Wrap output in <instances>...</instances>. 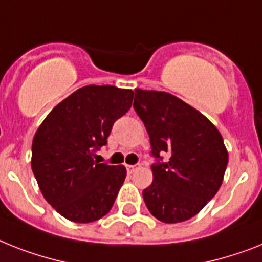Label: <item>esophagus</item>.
Wrapping results in <instances>:
<instances>
[{
  "label": "esophagus",
  "mask_w": 262,
  "mask_h": 262,
  "mask_svg": "<svg viewBox=\"0 0 262 262\" xmlns=\"http://www.w3.org/2000/svg\"><path fill=\"white\" fill-rule=\"evenodd\" d=\"M126 168H127V172H128V174H133V172L136 170V165H127Z\"/></svg>",
  "instance_id": "esophagus-1"
}]
</instances>
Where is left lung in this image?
I'll use <instances>...</instances> for the list:
<instances>
[{
    "label": "left lung",
    "mask_w": 262,
    "mask_h": 262,
    "mask_svg": "<svg viewBox=\"0 0 262 262\" xmlns=\"http://www.w3.org/2000/svg\"><path fill=\"white\" fill-rule=\"evenodd\" d=\"M134 108L150 136L152 183L143 190L147 209L166 224L200 213L221 187L228 151L221 134L195 108L159 91L135 90ZM168 154V162L162 155Z\"/></svg>",
    "instance_id": "left-lung-1"
}]
</instances>
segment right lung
<instances>
[{"label": "right lung", "mask_w": 262, "mask_h": 262, "mask_svg": "<svg viewBox=\"0 0 262 262\" xmlns=\"http://www.w3.org/2000/svg\"><path fill=\"white\" fill-rule=\"evenodd\" d=\"M133 99L131 90L87 85L58 103L38 127L32 170L47 202L69 221L88 224L111 210L126 167L95 158Z\"/></svg>", "instance_id": "right-lung-1"}]
</instances>
